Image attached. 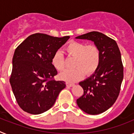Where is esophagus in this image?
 I'll return each instance as SVG.
<instances>
[{
  "mask_svg": "<svg viewBox=\"0 0 134 134\" xmlns=\"http://www.w3.org/2000/svg\"><path fill=\"white\" fill-rule=\"evenodd\" d=\"M66 86L68 87H71V86H74V84L72 83V82H66Z\"/></svg>",
  "mask_w": 134,
  "mask_h": 134,
  "instance_id": "obj_1",
  "label": "esophagus"
}]
</instances>
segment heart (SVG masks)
I'll use <instances>...</instances> for the list:
<instances>
[{"mask_svg":"<svg viewBox=\"0 0 134 134\" xmlns=\"http://www.w3.org/2000/svg\"><path fill=\"white\" fill-rule=\"evenodd\" d=\"M66 54L74 57V66L76 68L66 70L62 72L60 77L62 80L68 82L77 81L85 76L94 73L100 64V49L94 44H88L79 41H71L65 48ZM52 64L58 70H63L65 62L63 54L56 52L53 55Z\"/></svg>","mask_w":134,"mask_h":134,"instance_id":"heart-1","label":"heart"}]
</instances>
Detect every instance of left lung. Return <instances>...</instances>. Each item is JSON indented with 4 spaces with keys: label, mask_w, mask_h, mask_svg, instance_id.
<instances>
[{
    "label": "left lung",
    "mask_w": 134,
    "mask_h": 134,
    "mask_svg": "<svg viewBox=\"0 0 134 134\" xmlns=\"http://www.w3.org/2000/svg\"><path fill=\"white\" fill-rule=\"evenodd\" d=\"M93 41L100 49V62L93 75L80 82L83 95L76 100L80 109L90 115L102 113L118 99L124 79V66L116 41L105 34L91 31L76 37Z\"/></svg>",
    "instance_id": "1"
}]
</instances>
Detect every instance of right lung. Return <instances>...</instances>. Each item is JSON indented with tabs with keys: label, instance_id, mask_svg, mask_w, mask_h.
I'll use <instances>...</instances> for the list:
<instances>
[{
	"label": "right lung",
	"instance_id": "add662e5",
	"mask_svg": "<svg viewBox=\"0 0 134 134\" xmlns=\"http://www.w3.org/2000/svg\"><path fill=\"white\" fill-rule=\"evenodd\" d=\"M69 38L37 33L16 48L10 83L16 102L24 111L37 115L48 111L66 87L64 81L54 79L58 72L52 58Z\"/></svg>",
	"mask_w": 134,
	"mask_h": 134
}]
</instances>
